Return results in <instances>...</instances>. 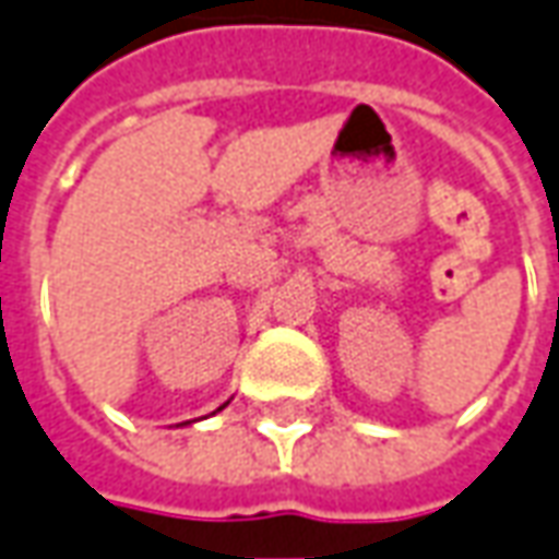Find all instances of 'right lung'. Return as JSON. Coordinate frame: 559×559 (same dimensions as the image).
Segmentation results:
<instances>
[{
	"label": "right lung",
	"mask_w": 559,
	"mask_h": 559,
	"mask_svg": "<svg viewBox=\"0 0 559 559\" xmlns=\"http://www.w3.org/2000/svg\"><path fill=\"white\" fill-rule=\"evenodd\" d=\"M221 409H224V406H221Z\"/></svg>",
	"instance_id": "right-lung-1"
}]
</instances>
